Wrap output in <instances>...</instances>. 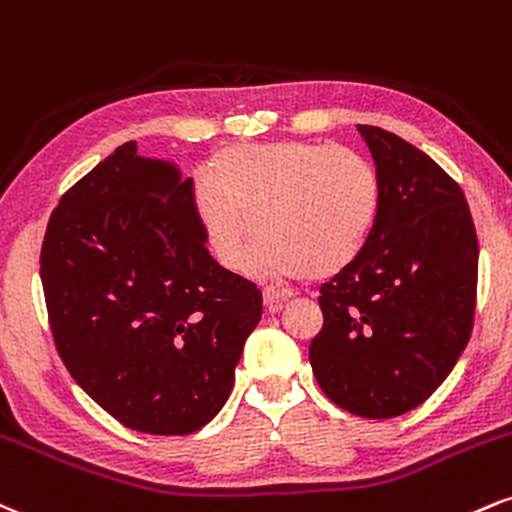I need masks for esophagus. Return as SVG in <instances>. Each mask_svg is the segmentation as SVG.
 Returning a JSON list of instances; mask_svg holds the SVG:
<instances>
[{"mask_svg":"<svg viewBox=\"0 0 512 512\" xmlns=\"http://www.w3.org/2000/svg\"><path fill=\"white\" fill-rule=\"evenodd\" d=\"M292 294L287 290H278V287H263V304H266V309L270 314H278L282 309V304L290 299Z\"/></svg>","mask_w":512,"mask_h":512,"instance_id":"34e87169","label":"esophagus"}]
</instances>
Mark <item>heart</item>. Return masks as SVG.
I'll return each mask as SVG.
<instances>
[{
	"instance_id": "b5f03b06",
	"label": "heart",
	"mask_w": 512,
	"mask_h": 512,
	"mask_svg": "<svg viewBox=\"0 0 512 512\" xmlns=\"http://www.w3.org/2000/svg\"><path fill=\"white\" fill-rule=\"evenodd\" d=\"M196 210L227 268H244L261 239L251 261L258 273L326 278L362 254L381 210V179L347 148L237 143L210 162Z\"/></svg>"
}]
</instances>
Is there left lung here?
Returning a JSON list of instances; mask_svg holds the SVG:
<instances>
[{"mask_svg": "<svg viewBox=\"0 0 512 512\" xmlns=\"http://www.w3.org/2000/svg\"><path fill=\"white\" fill-rule=\"evenodd\" d=\"M381 179L362 254L321 287L309 359L326 398L366 419L419 407L467 347L479 244L465 194L429 155L357 126Z\"/></svg>", "mask_w": 512, "mask_h": 512, "instance_id": "1", "label": "left lung"}]
</instances>
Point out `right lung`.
I'll use <instances>...</instances> for the list:
<instances>
[{"label":"right lung","instance_id":"1","mask_svg":"<svg viewBox=\"0 0 512 512\" xmlns=\"http://www.w3.org/2000/svg\"><path fill=\"white\" fill-rule=\"evenodd\" d=\"M194 182L119 146L62 196L40 278L54 345L74 381L134 431L206 426L263 311L261 290L208 254Z\"/></svg>","mask_w":512,"mask_h":512}]
</instances>
